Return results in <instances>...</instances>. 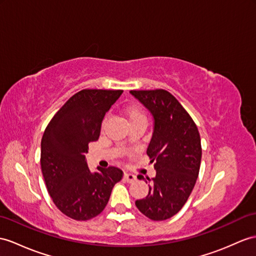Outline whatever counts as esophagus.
Returning a JSON list of instances; mask_svg holds the SVG:
<instances>
[{"instance_id": "obj_1", "label": "esophagus", "mask_w": 256, "mask_h": 256, "mask_svg": "<svg viewBox=\"0 0 256 256\" xmlns=\"http://www.w3.org/2000/svg\"><path fill=\"white\" fill-rule=\"evenodd\" d=\"M124 180H126L127 182H134V180L136 179V177L134 175H132V174H128V172H124Z\"/></svg>"}]
</instances>
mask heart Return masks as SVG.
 I'll return each mask as SVG.
<instances>
[{"label": "heart", "mask_w": 256, "mask_h": 256, "mask_svg": "<svg viewBox=\"0 0 256 256\" xmlns=\"http://www.w3.org/2000/svg\"><path fill=\"white\" fill-rule=\"evenodd\" d=\"M124 115L127 117L129 124L136 122H146V116L144 110H143L138 105H132L124 108Z\"/></svg>", "instance_id": "obj_1"}]
</instances>
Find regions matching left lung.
Returning a JSON list of instances; mask_svg holds the SVG:
<instances>
[{
	"label": "left lung",
	"instance_id": "1",
	"mask_svg": "<svg viewBox=\"0 0 256 256\" xmlns=\"http://www.w3.org/2000/svg\"><path fill=\"white\" fill-rule=\"evenodd\" d=\"M130 93L153 116L146 154L156 170L154 178H148L151 182L148 194L136 200V206L150 220H165L182 208L194 188L202 158L200 134L190 115L168 91Z\"/></svg>",
	"mask_w": 256,
	"mask_h": 256
}]
</instances>
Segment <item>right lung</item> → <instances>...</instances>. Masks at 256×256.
I'll return each instance as SVG.
<instances>
[{"label":"right lung","mask_w":256,"mask_h":256,"mask_svg":"<svg viewBox=\"0 0 256 256\" xmlns=\"http://www.w3.org/2000/svg\"><path fill=\"white\" fill-rule=\"evenodd\" d=\"M122 90H81L60 108L41 140V170L50 196L62 213L88 220L106 206L122 172L110 166L91 172L84 154L96 141L106 112Z\"/></svg>","instance_id":"1"}]
</instances>
